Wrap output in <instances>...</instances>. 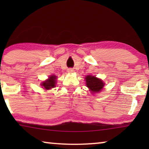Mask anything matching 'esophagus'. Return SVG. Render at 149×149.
Segmentation results:
<instances>
[{"mask_svg":"<svg viewBox=\"0 0 149 149\" xmlns=\"http://www.w3.org/2000/svg\"><path fill=\"white\" fill-rule=\"evenodd\" d=\"M67 72H68V73H72L74 72V69H72V68H68V70H67Z\"/></svg>","mask_w":149,"mask_h":149,"instance_id":"34e87169","label":"esophagus"}]
</instances>
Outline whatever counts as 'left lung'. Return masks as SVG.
<instances>
[{"label":"left lung","mask_w":149,"mask_h":149,"mask_svg":"<svg viewBox=\"0 0 149 149\" xmlns=\"http://www.w3.org/2000/svg\"><path fill=\"white\" fill-rule=\"evenodd\" d=\"M85 79L87 87L89 89L92 94L100 92L104 86L105 83L101 79L91 75H87Z\"/></svg>","instance_id":"8db88e82"}]
</instances>
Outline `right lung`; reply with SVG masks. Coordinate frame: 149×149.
Masks as SVG:
<instances>
[{"label": "right lung", "instance_id": "add662e5", "mask_svg": "<svg viewBox=\"0 0 149 149\" xmlns=\"http://www.w3.org/2000/svg\"><path fill=\"white\" fill-rule=\"evenodd\" d=\"M56 79L57 77L55 75L50 76L48 79H47V80L43 81L41 83V86L42 87V88L46 89V90L54 88L56 84Z\"/></svg>", "mask_w": 149, "mask_h": 149}]
</instances>
